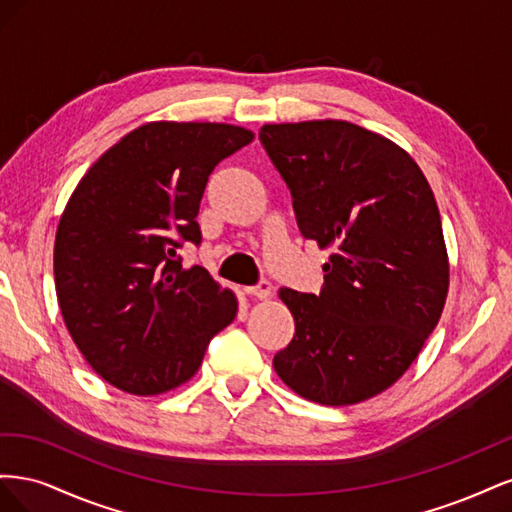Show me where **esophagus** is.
<instances>
[{"mask_svg":"<svg viewBox=\"0 0 512 512\" xmlns=\"http://www.w3.org/2000/svg\"><path fill=\"white\" fill-rule=\"evenodd\" d=\"M245 292L250 294V297H256V299H260V301H269V299H273V288H271V284H269V282H260L258 286L245 288Z\"/></svg>","mask_w":512,"mask_h":512,"instance_id":"1","label":"esophagus"}]
</instances>
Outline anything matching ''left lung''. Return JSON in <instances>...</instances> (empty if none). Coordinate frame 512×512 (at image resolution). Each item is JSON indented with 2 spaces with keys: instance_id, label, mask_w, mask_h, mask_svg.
<instances>
[{
  "instance_id": "left-lung-1",
  "label": "left lung",
  "mask_w": 512,
  "mask_h": 512,
  "mask_svg": "<svg viewBox=\"0 0 512 512\" xmlns=\"http://www.w3.org/2000/svg\"><path fill=\"white\" fill-rule=\"evenodd\" d=\"M260 143L324 262L320 294L290 288L292 342L273 367L322 406L389 389L436 329L448 294L442 220L423 170L389 138L342 119L267 123Z\"/></svg>"
}]
</instances>
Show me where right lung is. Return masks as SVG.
Segmentation results:
<instances>
[{"label": "right lung", "mask_w": 512, "mask_h": 512, "mask_svg": "<svg viewBox=\"0 0 512 512\" xmlns=\"http://www.w3.org/2000/svg\"><path fill=\"white\" fill-rule=\"evenodd\" d=\"M254 141L230 123L151 121L104 151L76 185L55 235L53 271L66 327L119 391L160 395L188 382L237 297L203 267L200 198L213 168Z\"/></svg>", "instance_id": "obj_1"}]
</instances>
